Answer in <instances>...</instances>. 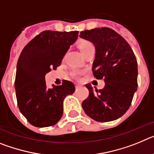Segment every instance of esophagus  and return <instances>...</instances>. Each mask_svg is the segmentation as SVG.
Segmentation results:
<instances>
[{
  "instance_id": "1",
  "label": "esophagus",
  "mask_w": 154,
  "mask_h": 154,
  "mask_svg": "<svg viewBox=\"0 0 154 154\" xmlns=\"http://www.w3.org/2000/svg\"><path fill=\"white\" fill-rule=\"evenodd\" d=\"M81 86H82V85H79V84H77V83L75 84V88H76V89H79V88H80V87H81Z\"/></svg>"
}]
</instances>
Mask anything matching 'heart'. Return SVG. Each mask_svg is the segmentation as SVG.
<instances>
[{
  "mask_svg": "<svg viewBox=\"0 0 154 154\" xmlns=\"http://www.w3.org/2000/svg\"><path fill=\"white\" fill-rule=\"evenodd\" d=\"M78 47L79 48L80 51L82 53V55H84L88 50L90 49L91 48H93V45H92V43L90 42H89V41L82 40L81 42H79V43L78 44ZM78 74V72H74V73H73V75L75 76H76Z\"/></svg>",
  "mask_w": 154,
  "mask_h": 154,
  "instance_id": "obj_1",
  "label": "heart"
}]
</instances>
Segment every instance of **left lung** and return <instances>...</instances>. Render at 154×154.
Masks as SVG:
<instances>
[{"label":"left lung","instance_id":"1","mask_svg":"<svg viewBox=\"0 0 154 154\" xmlns=\"http://www.w3.org/2000/svg\"><path fill=\"white\" fill-rule=\"evenodd\" d=\"M82 38L90 41L96 48L92 73L103 79V89L93 91L82 106L89 117L97 122H109L121 117L130 108L137 89V62L128 42L114 30L94 28L80 32Z\"/></svg>","mask_w":154,"mask_h":154}]
</instances>
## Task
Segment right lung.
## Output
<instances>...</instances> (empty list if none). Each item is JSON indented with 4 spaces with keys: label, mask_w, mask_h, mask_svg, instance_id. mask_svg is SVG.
<instances>
[{
    "label": "right lung",
    "mask_w": 154,
    "mask_h": 154,
    "mask_svg": "<svg viewBox=\"0 0 154 154\" xmlns=\"http://www.w3.org/2000/svg\"><path fill=\"white\" fill-rule=\"evenodd\" d=\"M79 31H44L30 41L19 56L14 88L17 106L27 120L36 127L56 124L63 113V101L75 92L74 84L63 80L48 88L45 76L61 65Z\"/></svg>",
    "instance_id": "1"
}]
</instances>
